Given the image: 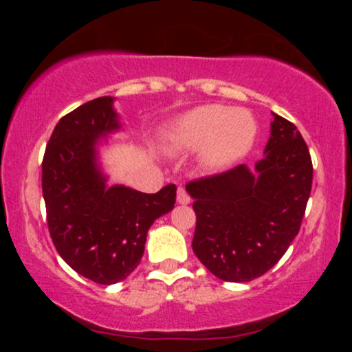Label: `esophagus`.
<instances>
[{
    "mask_svg": "<svg viewBox=\"0 0 352 352\" xmlns=\"http://www.w3.org/2000/svg\"><path fill=\"white\" fill-rule=\"evenodd\" d=\"M177 201H179L180 205L190 204V195H188L187 190H185L184 187H180L179 190H177Z\"/></svg>",
    "mask_w": 352,
    "mask_h": 352,
    "instance_id": "34e87169",
    "label": "esophagus"
}]
</instances>
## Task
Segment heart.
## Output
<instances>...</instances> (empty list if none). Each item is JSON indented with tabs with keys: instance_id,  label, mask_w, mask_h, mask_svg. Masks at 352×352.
<instances>
[{
	"instance_id": "obj_1",
	"label": "heart",
	"mask_w": 352,
	"mask_h": 352,
	"mask_svg": "<svg viewBox=\"0 0 352 352\" xmlns=\"http://www.w3.org/2000/svg\"><path fill=\"white\" fill-rule=\"evenodd\" d=\"M256 124L243 109L201 106L177 119L164 132L168 152L200 148L199 164L205 172H218L236 162L252 148Z\"/></svg>"
}]
</instances>
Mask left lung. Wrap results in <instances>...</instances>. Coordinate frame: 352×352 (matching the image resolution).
Here are the masks:
<instances>
[{
	"instance_id": "obj_1",
	"label": "left lung",
	"mask_w": 352,
	"mask_h": 352,
	"mask_svg": "<svg viewBox=\"0 0 352 352\" xmlns=\"http://www.w3.org/2000/svg\"><path fill=\"white\" fill-rule=\"evenodd\" d=\"M274 116L265 157L187 184L197 215L192 248L210 273L246 283L280 261L298 235L313 184L308 145L296 125Z\"/></svg>"
}]
</instances>
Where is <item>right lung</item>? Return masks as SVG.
<instances>
[{
	"label": "right lung",
	"instance_id": "add662e5",
	"mask_svg": "<svg viewBox=\"0 0 352 352\" xmlns=\"http://www.w3.org/2000/svg\"><path fill=\"white\" fill-rule=\"evenodd\" d=\"M114 99L82 104L56 124L43 159V197L50 235L64 261L87 280L114 285L144 254L151 225L173 208L177 187L142 193L106 187L98 165L100 137L120 129Z\"/></svg>",
	"mask_w": 352,
	"mask_h": 352
}]
</instances>
